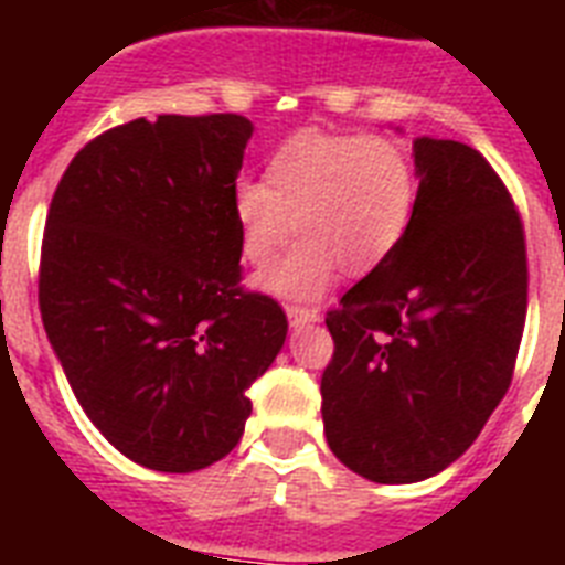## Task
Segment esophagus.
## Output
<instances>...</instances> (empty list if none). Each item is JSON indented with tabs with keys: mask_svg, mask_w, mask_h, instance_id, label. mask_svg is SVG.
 Wrapping results in <instances>:
<instances>
[{
	"mask_svg": "<svg viewBox=\"0 0 565 565\" xmlns=\"http://www.w3.org/2000/svg\"><path fill=\"white\" fill-rule=\"evenodd\" d=\"M287 319H290L292 328L310 326V322H319V310L305 308V305H287Z\"/></svg>",
	"mask_w": 565,
	"mask_h": 565,
	"instance_id": "obj_1",
	"label": "esophagus"
}]
</instances>
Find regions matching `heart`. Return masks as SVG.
Returning a JSON list of instances; mask_svg holds the SVG:
<instances>
[{
  "label": "heart",
  "mask_w": 565,
  "mask_h": 565,
  "mask_svg": "<svg viewBox=\"0 0 565 565\" xmlns=\"http://www.w3.org/2000/svg\"><path fill=\"white\" fill-rule=\"evenodd\" d=\"M416 172L384 137L296 131L266 161L264 184L239 181L231 195L239 255L264 269L292 237V252L264 275L281 299H319L340 269L366 275L393 255L411 228Z\"/></svg>",
  "instance_id": "b5f03b06"
}]
</instances>
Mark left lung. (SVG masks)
Listing matches in <instances>:
<instances>
[{
    "mask_svg": "<svg viewBox=\"0 0 565 565\" xmlns=\"http://www.w3.org/2000/svg\"><path fill=\"white\" fill-rule=\"evenodd\" d=\"M411 228L328 310V446L375 483L443 472L508 393L527 313L525 228L478 149L419 137Z\"/></svg>",
    "mask_w": 565,
    "mask_h": 565,
    "instance_id": "left-lung-1",
    "label": "left lung"
}]
</instances>
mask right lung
<instances>
[{
	"instance_id": "right-lung-1",
	"label": "right lung",
	"mask_w": 565,
	"mask_h": 565,
	"mask_svg": "<svg viewBox=\"0 0 565 565\" xmlns=\"http://www.w3.org/2000/svg\"><path fill=\"white\" fill-rule=\"evenodd\" d=\"M248 137L239 114L140 117L93 137L49 204V343L87 419L146 469L228 455L287 337L281 305L243 287L231 195Z\"/></svg>"
}]
</instances>
